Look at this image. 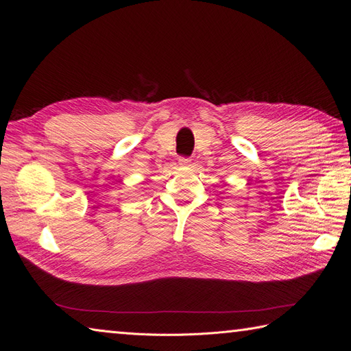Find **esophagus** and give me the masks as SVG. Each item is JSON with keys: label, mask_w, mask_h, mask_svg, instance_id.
<instances>
[{"label": "esophagus", "mask_w": 351, "mask_h": 351, "mask_svg": "<svg viewBox=\"0 0 351 351\" xmlns=\"http://www.w3.org/2000/svg\"><path fill=\"white\" fill-rule=\"evenodd\" d=\"M190 162H192V161H190L189 158H180V159H178V164L182 165V167H189Z\"/></svg>", "instance_id": "obj_1"}]
</instances>
